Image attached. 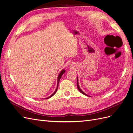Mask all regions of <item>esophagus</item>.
<instances>
[{"label": "esophagus", "mask_w": 133, "mask_h": 133, "mask_svg": "<svg viewBox=\"0 0 133 133\" xmlns=\"http://www.w3.org/2000/svg\"><path fill=\"white\" fill-rule=\"evenodd\" d=\"M70 66L71 67V68H74V67H75V64L74 63H71L70 64Z\"/></svg>", "instance_id": "obj_1"}]
</instances>
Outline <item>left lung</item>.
<instances>
[{"label":"left lung","instance_id":"8db88e82","mask_svg":"<svg viewBox=\"0 0 133 133\" xmlns=\"http://www.w3.org/2000/svg\"><path fill=\"white\" fill-rule=\"evenodd\" d=\"M78 76H77V88H78V91L80 92L81 93H82L83 94H84V95H86V96H88V97H89L88 95H87V94H86L85 93H84L83 91H82V90L81 89V88L79 87V84H78Z\"/></svg>","mask_w":133,"mask_h":133}]
</instances>
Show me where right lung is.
Returning a JSON list of instances; mask_svg holds the SVG:
<instances>
[{
    "label": "right lung",
    "instance_id": "1",
    "mask_svg": "<svg viewBox=\"0 0 133 133\" xmlns=\"http://www.w3.org/2000/svg\"><path fill=\"white\" fill-rule=\"evenodd\" d=\"M65 72V70L64 69H63V70L59 72V75H58V77H57V88H56V90H55V91L54 93H53V94H52L50 97H47V98H44V99H49V98H50L51 97H52L53 96V95H55V94L56 93V92H57V89H58V84H59V81H60V79H61L62 76L63 75V74H64Z\"/></svg>",
    "mask_w": 133,
    "mask_h": 133
}]
</instances>
